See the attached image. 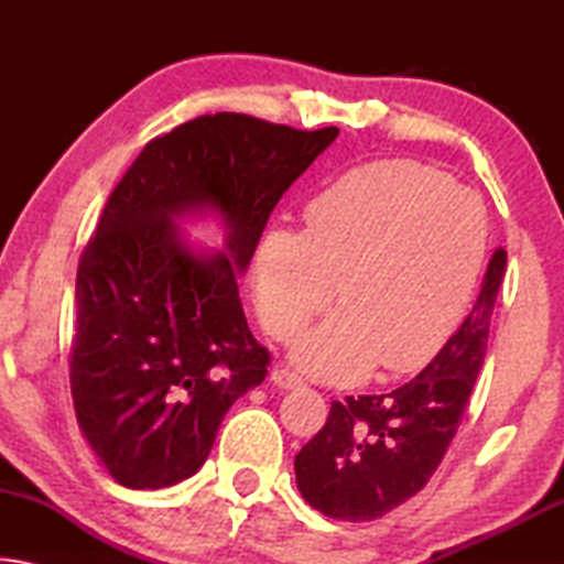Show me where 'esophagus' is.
<instances>
[{
  "label": "esophagus",
  "instance_id": "1",
  "mask_svg": "<svg viewBox=\"0 0 564 564\" xmlns=\"http://www.w3.org/2000/svg\"><path fill=\"white\" fill-rule=\"evenodd\" d=\"M271 380H273V383L279 386V388H283V390H295V388L303 386V378L291 373L289 368H273Z\"/></svg>",
  "mask_w": 564,
  "mask_h": 564
}]
</instances>
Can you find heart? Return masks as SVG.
<instances>
[{"label": "heart", "mask_w": 564, "mask_h": 564, "mask_svg": "<svg viewBox=\"0 0 564 564\" xmlns=\"http://www.w3.org/2000/svg\"><path fill=\"white\" fill-rule=\"evenodd\" d=\"M488 246L470 188L410 159L343 174L305 206V228H271L253 259L256 305L279 340L328 308L343 311L299 340L293 362L326 383L423 368L470 301Z\"/></svg>", "instance_id": "b5f03b06"}]
</instances>
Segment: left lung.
Masks as SVG:
<instances>
[{
	"label": "left lung",
	"mask_w": 564,
	"mask_h": 564,
	"mask_svg": "<svg viewBox=\"0 0 564 564\" xmlns=\"http://www.w3.org/2000/svg\"><path fill=\"white\" fill-rule=\"evenodd\" d=\"M505 265L508 251L498 248L463 326L410 383L330 405L326 425L295 455V482L311 508L368 522L425 488L470 403Z\"/></svg>",
	"instance_id": "8db88e82"
}]
</instances>
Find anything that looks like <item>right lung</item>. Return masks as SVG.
<instances>
[{
    "instance_id": "add662e5",
    "label": "right lung",
    "mask_w": 564,
    "mask_h": 564,
    "mask_svg": "<svg viewBox=\"0 0 564 564\" xmlns=\"http://www.w3.org/2000/svg\"><path fill=\"white\" fill-rule=\"evenodd\" d=\"M336 137L206 113L151 139L113 188L76 271L69 378L82 433L123 488L198 473L228 408L263 383L271 356L248 330L238 275ZM208 213L225 226L214 254L177 228Z\"/></svg>"
}]
</instances>
